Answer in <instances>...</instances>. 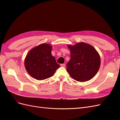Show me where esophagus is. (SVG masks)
Wrapping results in <instances>:
<instances>
[{
    "label": "esophagus",
    "mask_w": 120,
    "mask_h": 120,
    "mask_svg": "<svg viewBox=\"0 0 120 120\" xmlns=\"http://www.w3.org/2000/svg\"><path fill=\"white\" fill-rule=\"evenodd\" d=\"M60 66H61V67H64L65 66H66V64H60Z\"/></svg>",
    "instance_id": "obj_1"
}]
</instances>
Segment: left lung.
Here are the masks:
<instances>
[{"instance_id":"8db88e82","label":"left lung","mask_w":120,"mask_h":120,"mask_svg":"<svg viewBox=\"0 0 120 120\" xmlns=\"http://www.w3.org/2000/svg\"><path fill=\"white\" fill-rule=\"evenodd\" d=\"M71 50V60L67 64V71L75 81H88L95 76L99 70L101 60L94 48L84 42L74 46L68 45Z\"/></svg>"}]
</instances>
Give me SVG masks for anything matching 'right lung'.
<instances>
[{"label":"right lung","instance_id":"right-lung-1","mask_svg":"<svg viewBox=\"0 0 120 120\" xmlns=\"http://www.w3.org/2000/svg\"><path fill=\"white\" fill-rule=\"evenodd\" d=\"M52 46L43 43L32 49L25 58L24 64L32 77L43 80L53 75L60 65L52 55Z\"/></svg>","mask_w":120,"mask_h":120}]
</instances>
